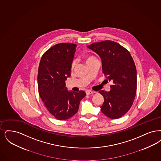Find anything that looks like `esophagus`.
Instances as JSON below:
<instances>
[{
	"mask_svg": "<svg viewBox=\"0 0 161 161\" xmlns=\"http://www.w3.org/2000/svg\"><path fill=\"white\" fill-rule=\"evenodd\" d=\"M86 94H87V95H91V94L93 93L94 92H93V91H92V90H87L86 91Z\"/></svg>",
	"mask_w": 161,
	"mask_h": 161,
	"instance_id": "obj_1",
	"label": "esophagus"
}]
</instances>
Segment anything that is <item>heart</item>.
<instances>
[{
	"instance_id": "obj_1",
	"label": "heart",
	"mask_w": 161,
	"mask_h": 161,
	"mask_svg": "<svg viewBox=\"0 0 161 161\" xmlns=\"http://www.w3.org/2000/svg\"><path fill=\"white\" fill-rule=\"evenodd\" d=\"M89 58H88V59H89ZM75 62L74 61V62H72V67H74V66H75Z\"/></svg>"
}]
</instances>
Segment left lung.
I'll return each instance as SVG.
<instances>
[{
  "mask_svg": "<svg viewBox=\"0 0 161 161\" xmlns=\"http://www.w3.org/2000/svg\"><path fill=\"white\" fill-rule=\"evenodd\" d=\"M101 58L103 72L113 81L109 92H99L104 102L100 107L104 115L117 119L130 108L136 91V69L130 53L111 41H103L87 46Z\"/></svg>",
  "mask_w": 161,
  "mask_h": 161,
  "instance_id": "1",
  "label": "left lung"
}]
</instances>
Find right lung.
I'll return each instance as SVG.
<instances>
[{
    "instance_id": "right-lung-1",
    "label": "right lung",
    "mask_w": 161,
    "mask_h": 161,
    "mask_svg": "<svg viewBox=\"0 0 161 161\" xmlns=\"http://www.w3.org/2000/svg\"><path fill=\"white\" fill-rule=\"evenodd\" d=\"M76 47L69 43L54 45L43 54L39 65V96L50 114L60 120L75 115L86 96L83 90L68 91L65 86V81L71 76Z\"/></svg>"
}]
</instances>
